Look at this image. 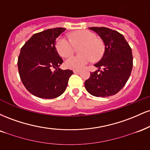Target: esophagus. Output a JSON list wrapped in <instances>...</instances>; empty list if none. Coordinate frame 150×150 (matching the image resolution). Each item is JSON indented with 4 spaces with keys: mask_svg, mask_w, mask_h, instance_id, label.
Instances as JSON below:
<instances>
[{
    "mask_svg": "<svg viewBox=\"0 0 150 150\" xmlns=\"http://www.w3.org/2000/svg\"><path fill=\"white\" fill-rule=\"evenodd\" d=\"M80 70H73L74 73H80Z\"/></svg>",
    "mask_w": 150,
    "mask_h": 150,
    "instance_id": "1",
    "label": "esophagus"
}]
</instances>
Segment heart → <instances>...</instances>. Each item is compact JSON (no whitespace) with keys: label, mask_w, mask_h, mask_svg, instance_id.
Returning a JSON list of instances; mask_svg holds the SVG:
<instances>
[{"label":"heart","mask_w":150,"mask_h":150,"mask_svg":"<svg viewBox=\"0 0 150 150\" xmlns=\"http://www.w3.org/2000/svg\"><path fill=\"white\" fill-rule=\"evenodd\" d=\"M71 42L63 37H58L56 42V49L62 57H68L72 54L75 45L82 44L80 48L81 54L71 56L65 62V66L70 69H80L89 63L100 59L104 53V44L97 35L88 30H80L71 34Z\"/></svg>","instance_id":"obj_1"}]
</instances>
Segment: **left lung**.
I'll list each match as a JSON object with an SVG mask.
<instances>
[{"instance_id": "8db88e82", "label": "left lung", "mask_w": 150, "mask_h": 150, "mask_svg": "<svg viewBox=\"0 0 150 150\" xmlns=\"http://www.w3.org/2000/svg\"><path fill=\"white\" fill-rule=\"evenodd\" d=\"M104 43V53L94 66L97 70L90 73L85 82V89L94 97H106L114 95L124 87L132 68L131 48L125 39L117 31L106 27H89ZM103 68L100 71V68Z\"/></svg>"}]
</instances>
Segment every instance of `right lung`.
Returning <instances> with one entry per match:
<instances>
[{"instance_id": "add662e5", "label": "right lung", "mask_w": 150, "mask_h": 150, "mask_svg": "<svg viewBox=\"0 0 150 150\" xmlns=\"http://www.w3.org/2000/svg\"><path fill=\"white\" fill-rule=\"evenodd\" d=\"M65 30L57 27L34 34L22 47L18 61L19 74L25 88L36 97L53 99L61 96L73 74L70 70L59 68L63 61L56 42Z\"/></svg>"}]
</instances>
